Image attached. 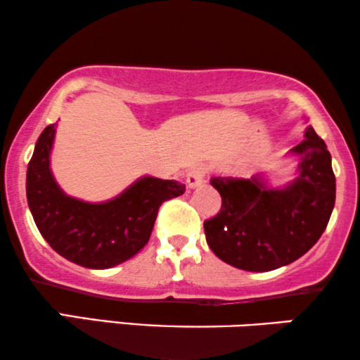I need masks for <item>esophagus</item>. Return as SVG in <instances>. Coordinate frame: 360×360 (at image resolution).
Here are the masks:
<instances>
[{
	"instance_id": "esophagus-1",
	"label": "esophagus",
	"mask_w": 360,
	"mask_h": 360,
	"mask_svg": "<svg viewBox=\"0 0 360 360\" xmlns=\"http://www.w3.org/2000/svg\"><path fill=\"white\" fill-rule=\"evenodd\" d=\"M205 175H207V169L205 167H193L188 174H186V186L188 188H197L205 181Z\"/></svg>"
}]
</instances>
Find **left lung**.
Segmentation results:
<instances>
[{"instance_id": "left-lung-1", "label": "left lung", "mask_w": 360, "mask_h": 360, "mask_svg": "<svg viewBox=\"0 0 360 360\" xmlns=\"http://www.w3.org/2000/svg\"><path fill=\"white\" fill-rule=\"evenodd\" d=\"M291 155L297 157V176L281 188L258 175L210 181L220 191L221 208L203 228L221 261L245 271H273L301 258L324 233L335 203L330 153L309 125Z\"/></svg>"}]
</instances>
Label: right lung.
<instances>
[{
	"mask_svg": "<svg viewBox=\"0 0 360 360\" xmlns=\"http://www.w3.org/2000/svg\"><path fill=\"white\" fill-rule=\"evenodd\" d=\"M54 135L51 124L27 165L26 197L37 230L56 253L84 268L107 269L130 259L148 243L160 205L184 195L185 185L142 176L102 203L68 197L49 167Z\"/></svg>",
	"mask_w": 360,
	"mask_h": 360,
	"instance_id": "right-lung-1",
	"label": "right lung"
}]
</instances>
